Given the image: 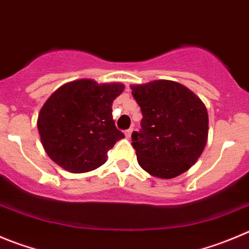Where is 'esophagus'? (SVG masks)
<instances>
[{"instance_id": "esophagus-1", "label": "esophagus", "mask_w": 249, "mask_h": 249, "mask_svg": "<svg viewBox=\"0 0 249 249\" xmlns=\"http://www.w3.org/2000/svg\"><path fill=\"white\" fill-rule=\"evenodd\" d=\"M132 132H133V129H132V128L127 129V131L124 132V136H126V138H127V139H129V138H131V136H132Z\"/></svg>"}]
</instances>
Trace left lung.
Returning <instances> with one entry per match:
<instances>
[{
	"label": "left lung",
	"mask_w": 249,
	"mask_h": 249,
	"mask_svg": "<svg viewBox=\"0 0 249 249\" xmlns=\"http://www.w3.org/2000/svg\"><path fill=\"white\" fill-rule=\"evenodd\" d=\"M131 89L143 113L142 129L132 134L139 166L158 178L179 176L196 164L207 145V107L174 80L132 84Z\"/></svg>",
	"instance_id": "8db88e82"
}]
</instances>
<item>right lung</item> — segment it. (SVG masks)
<instances>
[{
  "label": "right lung",
  "mask_w": 249,
  "mask_h": 249,
  "mask_svg": "<svg viewBox=\"0 0 249 249\" xmlns=\"http://www.w3.org/2000/svg\"><path fill=\"white\" fill-rule=\"evenodd\" d=\"M122 83L77 79L61 85L45 101L37 131L45 151L60 167L83 174L107 160V151L124 138L112 118V103Z\"/></svg>",
  "instance_id": "add662e5"
}]
</instances>
